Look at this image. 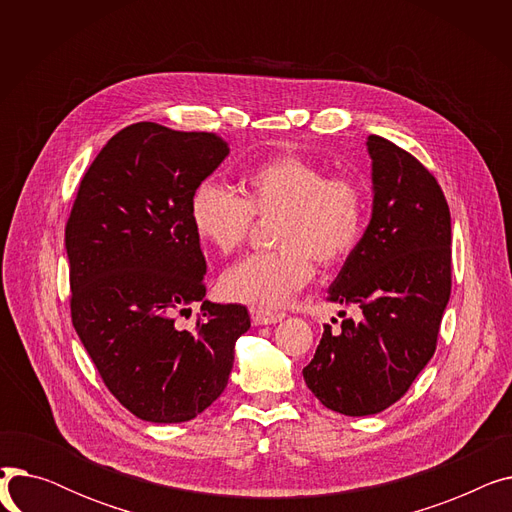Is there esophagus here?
Listing matches in <instances>:
<instances>
[{
  "instance_id": "obj_1",
  "label": "esophagus",
  "mask_w": 512,
  "mask_h": 512,
  "mask_svg": "<svg viewBox=\"0 0 512 512\" xmlns=\"http://www.w3.org/2000/svg\"><path fill=\"white\" fill-rule=\"evenodd\" d=\"M251 319L255 326H272L278 324V321L284 319V313H274L267 309H259V307H251Z\"/></svg>"
}]
</instances>
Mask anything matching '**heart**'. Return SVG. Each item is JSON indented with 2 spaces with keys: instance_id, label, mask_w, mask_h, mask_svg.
I'll return each mask as SVG.
<instances>
[{
  "instance_id": "1",
  "label": "heart",
  "mask_w": 512,
  "mask_h": 512,
  "mask_svg": "<svg viewBox=\"0 0 512 512\" xmlns=\"http://www.w3.org/2000/svg\"><path fill=\"white\" fill-rule=\"evenodd\" d=\"M188 218L203 245L220 255L245 242L253 218H274L270 236L278 249L240 259L220 278L228 301L274 309L313 278V259L330 267L357 249L365 193L357 180L326 178L315 161L286 153L242 176L240 197L215 180L199 182L188 201Z\"/></svg>"
}]
</instances>
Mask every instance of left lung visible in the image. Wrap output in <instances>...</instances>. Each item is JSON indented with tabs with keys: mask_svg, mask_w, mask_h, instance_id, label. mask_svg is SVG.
<instances>
[{
	"mask_svg": "<svg viewBox=\"0 0 512 512\" xmlns=\"http://www.w3.org/2000/svg\"><path fill=\"white\" fill-rule=\"evenodd\" d=\"M373 207L357 249L328 299L357 305L361 317L324 326L303 369L324 407L365 417L405 396L434 357L450 299V209L436 178L405 149L371 134Z\"/></svg>",
	"mask_w": 512,
	"mask_h": 512,
	"instance_id": "1",
	"label": "left lung"
}]
</instances>
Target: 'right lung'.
Masks as SVG:
<instances>
[{
    "instance_id": "obj_1",
    "label": "right lung",
    "mask_w": 512,
    "mask_h": 512,
    "mask_svg": "<svg viewBox=\"0 0 512 512\" xmlns=\"http://www.w3.org/2000/svg\"><path fill=\"white\" fill-rule=\"evenodd\" d=\"M230 153L213 132L130 124L99 151L66 224L74 330L132 415L182 423L228 386L242 305L205 301V257L188 218L195 186ZM193 302V331L175 326Z\"/></svg>"
}]
</instances>
